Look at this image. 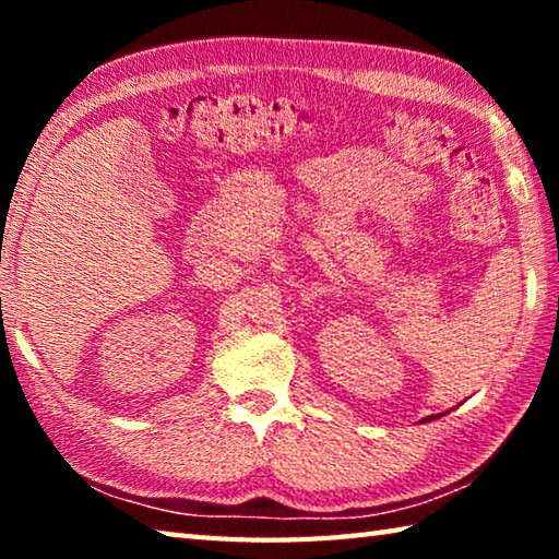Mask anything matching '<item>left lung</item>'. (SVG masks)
<instances>
[{
    "label": "left lung",
    "instance_id": "1",
    "mask_svg": "<svg viewBox=\"0 0 559 559\" xmlns=\"http://www.w3.org/2000/svg\"><path fill=\"white\" fill-rule=\"evenodd\" d=\"M431 419H437V416H431ZM424 421H427V419H424Z\"/></svg>",
    "mask_w": 559,
    "mask_h": 559
}]
</instances>
